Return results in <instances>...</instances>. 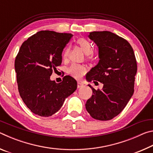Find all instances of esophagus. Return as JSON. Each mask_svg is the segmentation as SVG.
I'll return each mask as SVG.
<instances>
[{
	"instance_id": "obj_1",
	"label": "esophagus",
	"mask_w": 153,
	"mask_h": 153,
	"mask_svg": "<svg viewBox=\"0 0 153 153\" xmlns=\"http://www.w3.org/2000/svg\"><path fill=\"white\" fill-rule=\"evenodd\" d=\"M84 86V84H82V83L78 82H77V88H82Z\"/></svg>"
}]
</instances>
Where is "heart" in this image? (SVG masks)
I'll return each mask as SVG.
<instances>
[{
    "label": "heart",
    "instance_id": "obj_1",
    "mask_svg": "<svg viewBox=\"0 0 153 153\" xmlns=\"http://www.w3.org/2000/svg\"><path fill=\"white\" fill-rule=\"evenodd\" d=\"M76 43L78 45L84 53L87 55H91L93 53V46L89 41H88L85 38H79L76 41ZM70 53V48L67 47L65 48L63 53V59L64 60H67L69 56ZM68 73L74 78L80 79L86 73V68L84 65L79 64H73L69 67L68 69Z\"/></svg>",
    "mask_w": 153,
    "mask_h": 153
}]
</instances>
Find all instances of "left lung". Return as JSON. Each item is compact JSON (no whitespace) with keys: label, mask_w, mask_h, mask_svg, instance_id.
<instances>
[{"label":"left lung","mask_w":153,"mask_h":153,"mask_svg":"<svg viewBox=\"0 0 153 153\" xmlns=\"http://www.w3.org/2000/svg\"><path fill=\"white\" fill-rule=\"evenodd\" d=\"M98 47L99 61L87 74L88 82L103 84L102 90L90 85L92 95L86 108L95 120H112L123 111L132 97L137 63L128 41L108 31L92 32L88 36Z\"/></svg>","instance_id":"8db88e82"}]
</instances>
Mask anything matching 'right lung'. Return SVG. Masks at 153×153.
<instances>
[{"mask_svg": "<svg viewBox=\"0 0 153 153\" xmlns=\"http://www.w3.org/2000/svg\"><path fill=\"white\" fill-rule=\"evenodd\" d=\"M71 33L40 31L25 40L15 61L18 90L32 113L49 117L60 109L65 98L77 89V82L66 76L56 84L51 80L62 63V52Z\"/></svg>", "mask_w": 153, "mask_h": 153, "instance_id": "add662e5", "label": "right lung"}]
</instances>
